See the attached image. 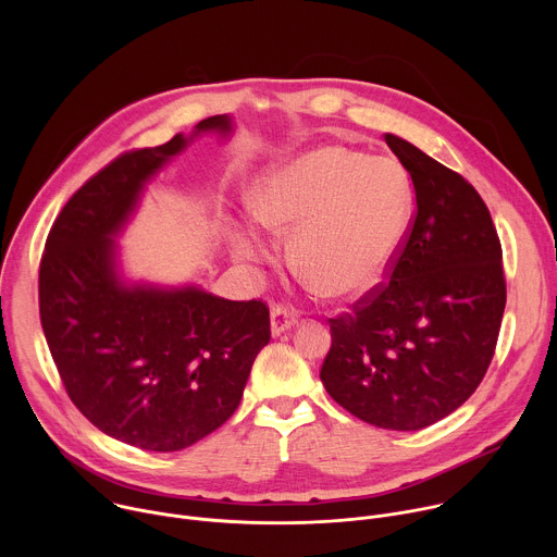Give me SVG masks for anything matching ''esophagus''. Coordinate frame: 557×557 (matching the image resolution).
Instances as JSON below:
<instances>
[{
  "label": "esophagus",
  "mask_w": 557,
  "mask_h": 557,
  "mask_svg": "<svg viewBox=\"0 0 557 557\" xmlns=\"http://www.w3.org/2000/svg\"><path fill=\"white\" fill-rule=\"evenodd\" d=\"M297 322V314L290 306H284V304H275L271 308V333L277 337L282 333H286L288 329H293Z\"/></svg>",
  "instance_id": "esophagus-1"
}]
</instances>
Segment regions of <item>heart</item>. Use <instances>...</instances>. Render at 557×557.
<instances>
[{
    "label": "heart",
    "mask_w": 557,
    "mask_h": 557,
    "mask_svg": "<svg viewBox=\"0 0 557 557\" xmlns=\"http://www.w3.org/2000/svg\"><path fill=\"white\" fill-rule=\"evenodd\" d=\"M253 213L235 231V253L273 260L277 233L293 231V260L329 295L352 297L376 286L399 253L412 218V183L387 156L329 145L269 172Z\"/></svg>",
    "instance_id": "1"
}]
</instances>
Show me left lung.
I'll return each instance as SVG.
<instances>
[{
  "instance_id": "1",
  "label": "left lung",
  "mask_w": 557,
  "mask_h": 557,
  "mask_svg": "<svg viewBox=\"0 0 557 557\" xmlns=\"http://www.w3.org/2000/svg\"><path fill=\"white\" fill-rule=\"evenodd\" d=\"M410 172L417 209L385 277L331 324L320 376L352 417L423 430L458 410L496 350L507 282L481 194L412 143L385 134Z\"/></svg>"
}]
</instances>
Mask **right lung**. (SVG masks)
<instances>
[{
  "mask_svg": "<svg viewBox=\"0 0 557 557\" xmlns=\"http://www.w3.org/2000/svg\"><path fill=\"white\" fill-rule=\"evenodd\" d=\"M196 129L226 132L228 119L209 116ZM185 145L176 134L116 156L65 202L39 262L41 329L70 401L108 436L149 451L185 449L218 430L271 339L262 299L116 282L110 235L143 183Z\"/></svg>",
  "mask_w": 557,
  "mask_h": 557,
  "instance_id": "1",
  "label": "right lung"
}]
</instances>
